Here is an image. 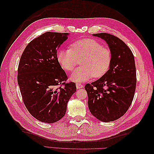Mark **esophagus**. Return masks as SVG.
<instances>
[{
	"mask_svg": "<svg viewBox=\"0 0 154 154\" xmlns=\"http://www.w3.org/2000/svg\"><path fill=\"white\" fill-rule=\"evenodd\" d=\"M83 87V85L81 83H76V88L77 89H81V88Z\"/></svg>",
	"mask_w": 154,
	"mask_h": 154,
	"instance_id": "obj_1",
	"label": "esophagus"
}]
</instances>
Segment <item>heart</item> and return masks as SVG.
Segmentation results:
<instances>
[{
  "mask_svg": "<svg viewBox=\"0 0 154 154\" xmlns=\"http://www.w3.org/2000/svg\"><path fill=\"white\" fill-rule=\"evenodd\" d=\"M71 48L61 50L57 53V60L61 67L67 71L73 69L79 60L81 67L71 75V80L83 82L91 77L103 76L109 69L112 53L110 49L93 39H82L74 42Z\"/></svg>",
  "mask_w": 154,
  "mask_h": 154,
  "instance_id": "1",
  "label": "heart"
}]
</instances>
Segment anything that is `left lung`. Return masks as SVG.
Returning a JSON list of instances; mask_svg holds the SVG:
<instances>
[{
	"mask_svg": "<svg viewBox=\"0 0 154 154\" xmlns=\"http://www.w3.org/2000/svg\"><path fill=\"white\" fill-rule=\"evenodd\" d=\"M105 40L112 53L109 69L85 89L91 113L104 122L116 120L125 114L134 97L136 71L134 57L124 42L108 33L93 34Z\"/></svg>",
	"mask_w": 154,
	"mask_h": 154,
	"instance_id": "8db88e82",
	"label": "left lung"
}]
</instances>
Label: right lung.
<instances>
[{
	"label": "right lung",
	"mask_w": 154,
	"mask_h": 154,
	"mask_svg": "<svg viewBox=\"0 0 154 154\" xmlns=\"http://www.w3.org/2000/svg\"><path fill=\"white\" fill-rule=\"evenodd\" d=\"M69 33L47 32L24 49L18 68V83L22 100L35 119L45 123L63 118L69 100L76 91L57 57V51Z\"/></svg>",
	"instance_id": "obj_1"
}]
</instances>
